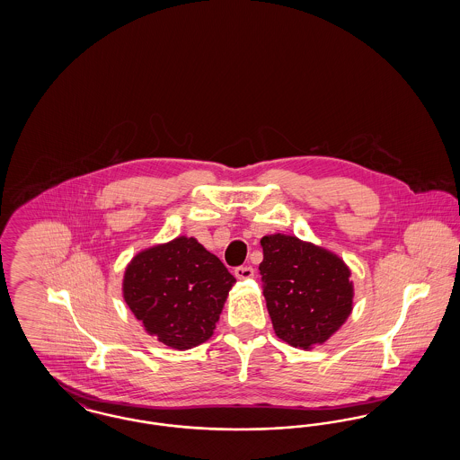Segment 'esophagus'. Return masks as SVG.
<instances>
[{
    "mask_svg": "<svg viewBox=\"0 0 460 460\" xmlns=\"http://www.w3.org/2000/svg\"><path fill=\"white\" fill-rule=\"evenodd\" d=\"M234 276L238 278V279H252L253 276H255V270H253V267H250V265H241V267H236L234 269Z\"/></svg>",
    "mask_w": 460,
    "mask_h": 460,
    "instance_id": "obj_1",
    "label": "esophagus"
}]
</instances>
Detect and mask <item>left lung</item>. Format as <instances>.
I'll list each match as a JSON object with an SVG mask.
<instances>
[{
  "label": "left lung",
  "mask_w": 460,
  "mask_h": 460,
  "mask_svg": "<svg viewBox=\"0 0 460 460\" xmlns=\"http://www.w3.org/2000/svg\"><path fill=\"white\" fill-rule=\"evenodd\" d=\"M263 296L278 338L310 350L345 324L353 308L350 269L336 253L289 234L261 240Z\"/></svg>",
  "instance_id": "1"
}]
</instances>
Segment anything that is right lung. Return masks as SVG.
I'll list each match as a JSON object with an SVG mask.
<instances>
[{"label": "right lung", "instance_id": "1", "mask_svg": "<svg viewBox=\"0 0 460 460\" xmlns=\"http://www.w3.org/2000/svg\"><path fill=\"white\" fill-rule=\"evenodd\" d=\"M234 283L197 238L177 236L132 257L122 295L150 336L174 350H190L214 334Z\"/></svg>", "mask_w": 460, "mask_h": 460}]
</instances>
